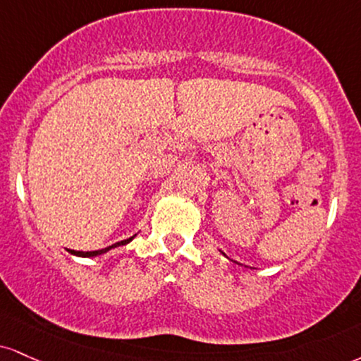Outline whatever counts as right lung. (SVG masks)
Segmentation results:
<instances>
[{
    "instance_id": "add662e5",
    "label": "right lung",
    "mask_w": 361,
    "mask_h": 361,
    "mask_svg": "<svg viewBox=\"0 0 361 361\" xmlns=\"http://www.w3.org/2000/svg\"><path fill=\"white\" fill-rule=\"evenodd\" d=\"M134 237H136V235H133V237L126 238V240L116 242V244H112V245H109V247H106V249H101V250H90V252H82V250H71V249H68V252H71V254H72V255H77V257H97V255H101V254H106V252H109V250H112V249H116V247H121V245H126V244H129V242H131Z\"/></svg>"
}]
</instances>
